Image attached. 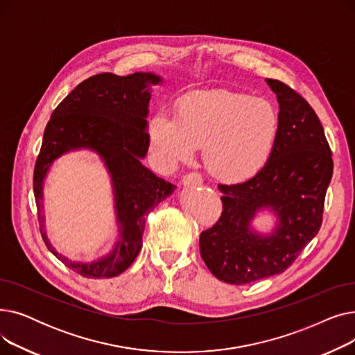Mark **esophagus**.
<instances>
[{
  "label": "esophagus",
  "mask_w": 355,
  "mask_h": 355,
  "mask_svg": "<svg viewBox=\"0 0 355 355\" xmlns=\"http://www.w3.org/2000/svg\"><path fill=\"white\" fill-rule=\"evenodd\" d=\"M182 182L184 185H200L202 182V178L198 173H190L187 175H184Z\"/></svg>",
  "instance_id": "34e87169"
}]
</instances>
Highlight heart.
Wrapping results in <instances>:
<instances>
[{"mask_svg":"<svg viewBox=\"0 0 355 355\" xmlns=\"http://www.w3.org/2000/svg\"><path fill=\"white\" fill-rule=\"evenodd\" d=\"M279 130L276 109L263 99L229 90L194 92L180 99L177 116L155 114L148 125L149 149L164 170L190 161L204 145L209 170L243 181L266 164Z\"/></svg>","mask_w":355,"mask_h":355,"instance_id":"b5f03b06","label":"heart"}]
</instances>
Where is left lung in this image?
<instances>
[{"instance_id":"obj_1","label":"left lung","mask_w":355,"mask_h":355,"mask_svg":"<svg viewBox=\"0 0 355 355\" xmlns=\"http://www.w3.org/2000/svg\"><path fill=\"white\" fill-rule=\"evenodd\" d=\"M279 102V130L268 162L254 177L218 184L223 211L200 234V253L220 281L246 285L285 272L322 225L334 164L324 128L311 105L281 80L266 79ZM272 209L274 233L250 229L254 214Z\"/></svg>"}]
</instances>
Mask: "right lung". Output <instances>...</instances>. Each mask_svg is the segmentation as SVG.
Returning a JSON list of instances; mask_svg holds the SVG:
<instances>
[{
	"instance_id": "1",
	"label": "right lung",
	"mask_w": 355,
	"mask_h": 355,
	"mask_svg": "<svg viewBox=\"0 0 355 355\" xmlns=\"http://www.w3.org/2000/svg\"><path fill=\"white\" fill-rule=\"evenodd\" d=\"M159 82L161 78L153 73L95 74L59 103L44 129L33 177L40 233L47 249L85 277H114L132 265L142 248L146 216L175 190L174 184L157 177L141 162L149 146V86ZM80 147L92 148L105 161L114 184L121 233L114 250L93 264H74L55 252L45 236L41 214L42 181L49 165L63 153Z\"/></svg>"
}]
</instances>
